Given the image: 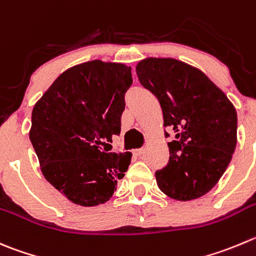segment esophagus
Here are the masks:
<instances>
[{
	"label": "esophagus",
	"mask_w": 256,
	"mask_h": 256,
	"mask_svg": "<svg viewBox=\"0 0 256 256\" xmlns=\"http://www.w3.org/2000/svg\"><path fill=\"white\" fill-rule=\"evenodd\" d=\"M144 148H136V150H134V154H135L136 156H141V155H144Z\"/></svg>",
	"instance_id": "esophagus-1"
}]
</instances>
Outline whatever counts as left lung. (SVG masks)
Listing matches in <instances>:
<instances>
[{
    "mask_svg": "<svg viewBox=\"0 0 256 256\" xmlns=\"http://www.w3.org/2000/svg\"><path fill=\"white\" fill-rule=\"evenodd\" d=\"M138 81L158 98L164 125L175 131L170 158L155 172L158 186L188 202L212 190L226 170L236 146L238 116L224 92L204 72L175 58L142 60Z\"/></svg>",
    "mask_w": 256,
    "mask_h": 256,
    "instance_id": "8db88e82",
    "label": "left lung"
}]
</instances>
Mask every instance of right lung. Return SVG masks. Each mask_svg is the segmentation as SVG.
I'll return each mask as SVG.
<instances>
[{
	"label": "right lung",
	"mask_w": 256,
	"mask_h": 256,
	"mask_svg": "<svg viewBox=\"0 0 256 256\" xmlns=\"http://www.w3.org/2000/svg\"><path fill=\"white\" fill-rule=\"evenodd\" d=\"M132 84L124 64L88 61L58 76L32 110L30 140L46 180L81 206L104 204L131 161L110 152L120 135L125 94Z\"/></svg>",
	"instance_id": "add662e5"
}]
</instances>
